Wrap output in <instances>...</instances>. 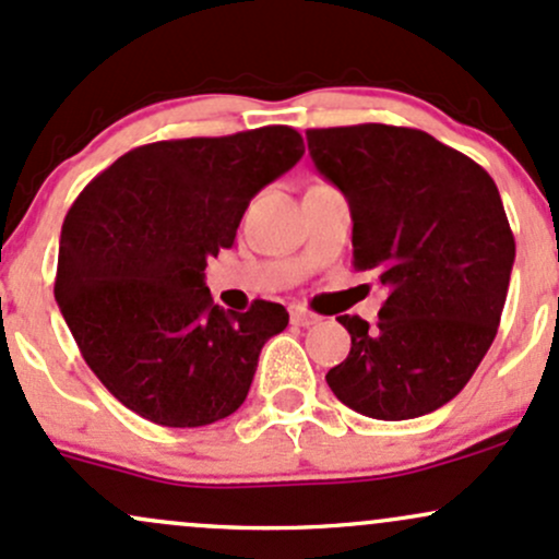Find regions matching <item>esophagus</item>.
Segmentation results:
<instances>
[{"label":"esophagus","mask_w":559,"mask_h":559,"mask_svg":"<svg viewBox=\"0 0 559 559\" xmlns=\"http://www.w3.org/2000/svg\"><path fill=\"white\" fill-rule=\"evenodd\" d=\"M319 319H322L319 313L304 309V306H293L290 309V322L298 324V328H311V324H317Z\"/></svg>","instance_id":"1"}]
</instances>
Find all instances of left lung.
<instances>
[{
  "label": "left lung",
  "mask_w": 559,
  "mask_h": 559,
  "mask_svg": "<svg viewBox=\"0 0 559 559\" xmlns=\"http://www.w3.org/2000/svg\"><path fill=\"white\" fill-rule=\"evenodd\" d=\"M313 166L350 203L354 269L388 298L369 328L348 330L328 372L343 404L374 419H412L451 401L497 337L515 237L493 179L419 129L359 123L306 131Z\"/></svg>",
  "instance_id": "1"
}]
</instances>
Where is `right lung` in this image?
Segmentation results:
<instances>
[{
    "label": "right lung",
    "instance_id": "obj_1",
    "mask_svg": "<svg viewBox=\"0 0 559 559\" xmlns=\"http://www.w3.org/2000/svg\"><path fill=\"white\" fill-rule=\"evenodd\" d=\"M306 153L290 127L129 150L62 222L55 300L99 382L136 415L200 428L240 409L285 306L224 311L205 266L231 248L253 195Z\"/></svg>",
    "mask_w": 559,
    "mask_h": 559
}]
</instances>
